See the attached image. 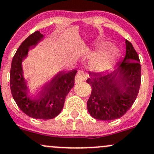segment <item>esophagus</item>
Listing matches in <instances>:
<instances>
[{
	"mask_svg": "<svg viewBox=\"0 0 154 154\" xmlns=\"http://www.w3.org/2000/svg\"><path fill=\"white\" fill-rule=\"evenodd\" d=\"M85 79H86V75L84 74V72L82 71H79L77 74H76L74 80H75V82H80L84 81Z\"/></svg>",
	"mask_w": 154,
	"mask_h": 154,
	"instance_id": "34e87169",
	"label": "esophagus"
}]
</instances>
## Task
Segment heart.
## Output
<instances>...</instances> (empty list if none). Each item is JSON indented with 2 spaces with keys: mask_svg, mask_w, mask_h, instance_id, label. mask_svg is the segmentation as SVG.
<instances>
[{
  "mask_svg": "<svg viewBox=\"0 0 154 154\" xmlns=\"http://www.w3.org/2000/svg\"><path fill=\"white\" fill-rule=\"evenodd\" d=\"M96 51L97 53L89 62V69L95 73H103L109 70L115 63L119 55L118 48L111 46V43L107 41L100 43L97 46Z\"/></svg>",
  "mask_w": 154,
  "mask_h": 154,
  "instance_id": "1",
  "label": "heart"
}]
</instances>
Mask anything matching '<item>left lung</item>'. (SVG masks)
I'll list each match as a JSON object with an SVG mask.
<instances>
[{
	"label": "left lung",
	"mask_w": 154,
	"mask_h": 154,
	"mask_svg": "<svg viewBox=\"0 0 154 154\" xmlns=\"http://www.w3.org/2000/svg\"><path fill=\"white\" fill-rule=\"evenodd\" d=\"M125 56L112 71L89 73L86 82L91 87L87 107L99 120H112L123 116L137 99L141 83V65L132 44L125 40Z\"/></svg>",
	"instance_id": "8db88e82"
}]
</instances>
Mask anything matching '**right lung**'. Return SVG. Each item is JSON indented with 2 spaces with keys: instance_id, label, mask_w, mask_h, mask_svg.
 Wrapping results in <instances>:
<instances>
[{
  "instance_id": "obj_1",
  "label": "right lung",
  "mask_w": 154,
  "mask_h": 154,
  "mask_svg": "<svg viewBox=\"0 0 154 154\" xmlns=\"http://www.w3.org/2000/svg\"><path fill=\"white\" fill-rule=\"evenodd\" d=\"M43 38L44 35L37 31L19 46L11 66L10 88L13 99L24 114L35 119H50L62 111L66 95L74 85L77 71L57 74L38 94H32L24 77L23 61L28 56L29 48L36 46Z\"/></svg>"
}]
</instances>
